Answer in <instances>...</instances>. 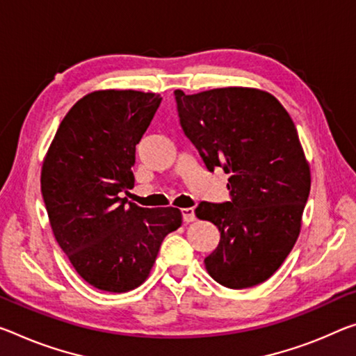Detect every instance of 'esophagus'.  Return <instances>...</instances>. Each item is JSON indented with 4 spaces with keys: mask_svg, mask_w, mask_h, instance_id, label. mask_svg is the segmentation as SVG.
I'll use <instances>...</instances> for the list:
<instances>
[{
    "mask_svg": "<svg viewBox=\"0 0 356 356\" xmlns=\"http://www.w3.org/2000/svg\"><path fill=\"white\" fill-rule=\"evenodd\" d=\"M182 217H184V222L185 223H190V222H195V209L193 207H185L182 209Z\"/></svg>",
    "mask_w": 356,
    "mask_h": 356,
    "instance_id": "esophagus-1",
    "label": "esophagus"
}]
</instances>
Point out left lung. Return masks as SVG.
Wrapping results in <instances>:
<instances>
[{
  "instance_id": "left-lung-1",
  "label": "left lung",
  "mask_w": 356,
  "mask_h": 356,
  "mask_svg": "<svg viewBox=\"0 0 356 356\" xmlns=\"http://www.w3.org/2000/svg\"><path fill=\"white\" fill-rule=\"evenodd\" d=\"M174 95L180 127L204 166L229 174V201H202L195 211L220 231L217 249L204 259L207 273L234 290L263 284L296 244L310 191V166L295 123L264 90Z\"/></svg>"
}]
</instances>
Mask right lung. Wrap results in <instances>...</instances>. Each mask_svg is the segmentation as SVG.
<instances>
[{
    "mask_svg": "<svg viewBox=\"0 0 356 356\" xmlns=\"http://www.w3.org/2000/svg\"><path fill=\"white\" fill-rule=\"evenodd\" d=\"M161 97L97 90L71 107L50 143L41 190L54 236L95 289L125 293L150 275L161 242L182 225L176 207H139L118 193L134 187L136 145Z\"/></svg>",
    "mask_w": 356,
    "mask_h": 356,
    "instance_id": "add662e5",
    "label": "right lung"
}]
</instances>
